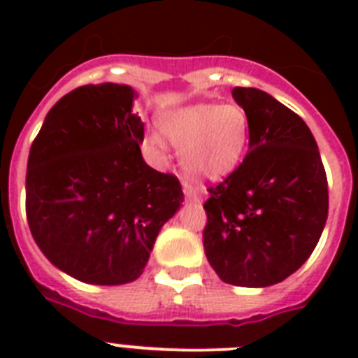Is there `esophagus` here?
Instances as JSON below:
<instances>
[{"mask_svg": "<svg viewBox=\"0 0 358 358\" xmlns=\"http://www.w3.org/2000/svg\"><path fill=\"white\" fill-rule=\"evenodd\" d=\"M182 191H184V195L187 201L191 202H201L202 201V195H201V191L195 189L193 185L187 184V182H182Z\"/></svg>", "mask_w": 358, "mask_h": 358, "instance_id": "obj_1", "label": "esophagus"}]
</instances>
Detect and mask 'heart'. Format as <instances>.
Wrapping results in <instances>:
<instances>
[{"label":"heart","instance_id":"b5f03b06","mask_svg":"<svg viewBox=\"0 0 358 358\" xmlns=\"http://www.w3.org/2000/svg\"><path fill=\"white\" fill-rule=\"evenodd\" d=\"M163 131L180 146L187 173L196 178H219L232 173L249 145V119L236 103H191L171 111L163 119ZM162 131H152L157 150L167 148Z\"/></svg>","mask_w":358,"mask_h":358}]
</instances>
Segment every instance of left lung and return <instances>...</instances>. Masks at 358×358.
Here are the masks:
<instances>
[{
	"label": "left lung",
	"mask_w": 358,
	"mask_h": 358,
	"mask_svg": "<svg viewBox=\"0 0 358 358\" xmlns=\"http://www.w3.org/2000/svg\"><path fill=\"white\" fill-rule=\"evenodd\" d=\"M249 119V152L204 204V250L227 284L266 288L299 269L327 223L329 191L316 139L271 94L236 87Z\"/></svg>",
	"instance_id": "left-lung-1"
}]
</instances>
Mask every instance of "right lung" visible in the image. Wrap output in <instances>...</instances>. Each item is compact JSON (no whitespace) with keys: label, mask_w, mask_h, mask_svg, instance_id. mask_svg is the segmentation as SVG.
<instances>
[{"label":"right lung","mask_w":358,"mask_h":358,"mask_svg":"<svg viewBox=\"0 0 358 358\" xmlns=\"http://www.w3.org/2000/svg\"><path fill=\"white\" fill-rule=\"evenodd\" d=\"M129 85H83L64 94L33 141L25 212L42 255L98 286L143 275L159 230L184 201L173 174L141 154L145 124Z\"/></svg>","instance_id":"right-lung-1"}]
</instances>
